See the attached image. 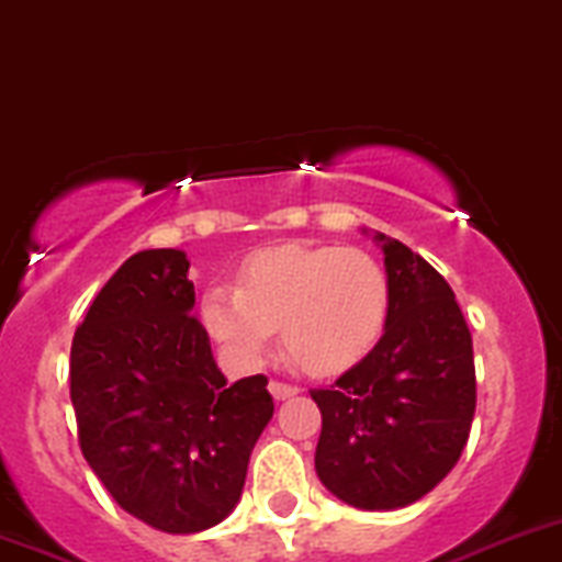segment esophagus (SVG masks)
Masks as SVG:
<instances>
[{"label": "esophagus", "instance_id": "obj_1", "mask_svg": "<svg viewBox=\"0 0 562 562\" xmlns=\"http://www.w3.org/2000/svg\"><path fill=\"white\" fill-rule=\"evenodd\" d=\"M269 391L277 402H285V400H291V396L299 394L296 386H291V383H280V381H271Z\"/></svg>", "mask_w": 562, "mask_h": 562}]
</instances>
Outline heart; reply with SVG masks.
Listing matches in <instances>:
<instances>
[{"instance_id": "1", "label": "heart", "mask_w": 562, "mask_h": 562, "mask_svg": "<svg viewBox=\"0 0 562 562\" xmlns=\"http://www.w3.org/2000/svg\"><path fill=\"white\" fill-rule=\"evenodd\" d=\"M389 304L386 269L364 249L285 245L252 255L236 288H212L201 321L241 364H260L280 328L299 370L337 375L375 348Z\"/></svg>"}]
</instances>
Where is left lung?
Returning a JSON list of instances; mask_svg holds the SVG:
<instances>
[{
    "label": "left lung",
    "mask_w": 562,
    "mask_h": 562,
    "mask_svg": "<svg viewBox=\"0 0 562 562\" xmlns=\"http://www.w3.org/2000/svg\"><path fill=\"white\" fill-rule=\"evenodd\" d=\"M372 239L391 288L386 328L334 386L310 391L323 416L315 470L348 506L394 512L462 457L475 413L473 339L454 291L422 255L386 234Z\"/></svg>",
    "instance_id": "8db88e82"
}]
</instances>
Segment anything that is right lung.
Segmentation results:
<instances>
[{"label": "right lung", "instance_id": "1", "mask_svg": "<svg viewBox=\"0 0 562 562\" xmlns=\"http://www.w3.org/2000/svg\"><path fill=\"white\" fill-rule=\"evenodd\" d=\"M181 249H144L94 296L72 337L78 443L113 501L155 530L201 532L239 503L274 416L266 378L228 383Z\"/></svg>", "mask_w": 562, "mask_h": 562}]
</instances>
